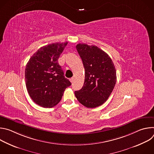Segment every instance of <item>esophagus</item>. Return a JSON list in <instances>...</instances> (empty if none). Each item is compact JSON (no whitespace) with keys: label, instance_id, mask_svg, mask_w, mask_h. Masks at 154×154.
I'll use <instances>...</instances> for the list:
<instances>
[{"label":"esophagus","instance_id":"1","mask_svg":"<svg viewBox=\"0 0 154 154\" xmlns=\"http://www.w3.org/2000/svg\"><path fill=\"white\" fill-rule=\"evenodd\" d=\"M74 79L73 77H72V78H71V79H69V80H70V82H71V83H73V82H74Z\"/></svg>","mask_w":154,"mask_h":154}]
</instances>
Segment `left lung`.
<instances>
[{
	"mask_svg": "<svg viewBox=\"0 0 154 154\" xmlns=\"http://www.w3.org/2000/svg\"><path fill=\"white\" fill-rule=\"evenodd\" d=\"M77 51L85 71L82 89L75 91L79 102L87 108L102 105L112 93L116 82L113 61L104 51L95 46L78 44Z\"/></svg>",
	"mask_w": 154,
	"mask_h": 154,
	"instance_id": "left-lung-1",
	"label": "left lung"
}]
</instances>
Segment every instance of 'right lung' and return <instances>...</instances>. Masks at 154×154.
I'll return each mask as SVG.
<instances>
[{"mask_svg":"<svg viewBox=\"0 0 154 154\" xmlns=\"http://www.w3.org/2000/svg\"><path fill=\"white\" fill-rule=\"evenodd\" d=\"M67 45L68 42H56L41 47L26 65L27 91L33 102L42 107L51 108L58 104L65 89L71 85L58 62Z\"/></svg>","mask_w":154,"mask_h":154,"instance_id":"add662e5","label":"right lung"}]
</instances>
